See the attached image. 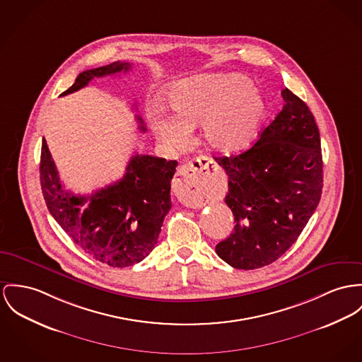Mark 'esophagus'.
Returning <instances> with one entry per match:
<instances>
[{"mask_svg": "<svg viewBox=\"0 0 362 362\" xmlns=\"http://www.w3.org/2000/svg\"><path fill=\"white\" fill-rule=\"evenodd\" d=\"M216 169V164L206 157H199L189 161L183 167L179 168L176 173L173 183L175 195L186 204L194 205L195 201L190 195L205 187L208 185L211 170Z\"/></svg>", "mask_w": 362, "mask_h": 362, "instance_id": "34e87169", "label": "esophagus"}]
</instances>
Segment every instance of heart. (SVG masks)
Returning <instances> with one entry per match:
<instances>
[{"label": "heart", "instance_id": "1", "mask_svg": "<svg viewBox=\"0 0 362 362\" xmlns=\"http://www.w3.org/2000/svg\"><path fill=\"white\" fill-rule=\"evenodd\" d=\"M175 117L161 112L151 124L169 147L186 144L199 124L202 143L212 151L231 154L244 148L264 115V100L250 78L237 73L204 74L175 83L168 92Z\"/></svg>", "mask_w": 362, "mask_h": 362}]
</instances>
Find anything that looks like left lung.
<instances>
[{"instance_id":"obj_1","label":"left lung","mask_w":362,"mask_h":362,"mask_svg":"<svg viewBox=\"0 0 362 362\" xmlns=\"http://www.w3.org/2000/svg\"><path fill=\"white\" fill-rule=\"evenodd\" d=\"M284 107L238 156L215 157L228 176L224 198L234 231L216 253L234 269L253 270L289 250L314 214L322 193L320 131L306 103L288 88Z\"/></svg>"}]
</instances>
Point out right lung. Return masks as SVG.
<instances>
[{"label":"right lung","instance_id":"right-lung-1","mask_svg":"<svg viewBox=\"0 0 362 362\" xmlns=\"http://www.w3.org/2000/svg\"><path fill=\"white\" fill-rule=\"evenodd\" d=\"M131 63L112 64L83 71L60 96L73 93L95 78L128 71ZM141 132L143 121L136 115ZM177 161L135 154L125 175L90 195H76L63 189L59 173L42 140L40 180L45 204L59 226L90 257L112 267H128L154 250L170 202V180Z\"/></svg>","mask_w":362,"mask_h":362}]
</instances>
